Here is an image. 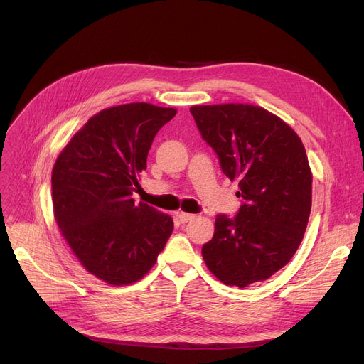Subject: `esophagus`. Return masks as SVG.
Here are the masks:
<instances>
[{"label":"esophagus","mask_w":364,"mask_h":364,"mask_svg":"<svg viewBox=\"0 0 364 364\" xmlns=\"http://www.w3.org/2000/svg\"><path fill=\"white\" fill-rule=\"evenodd\" d=\"M177 217H178V220L181 221V223H188V221H192V220H195L196 218V215L195 214H188V213H177Z\"/></svg>","instance_id":"34e87169"}]
</instances>
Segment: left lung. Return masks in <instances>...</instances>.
I'll return each instance as SVG.
<instances>
[{
    "label": "left lung",
    "instance_id": "1",
    "mask_svg": "<svg viewBox=\"0 0 364 364\" xmlns=\"http://www.w3.org/2000/svg\"><path fill=\"white\" fill-rule=\"evenodd\" d=\"M203 140L230 181H239L235 218L217 215L205 264L227 286L270 279L299 247L311 211L313 174L298 134L272 112L243 103L192 106Z\"/></svg>",
    "mask_w": 364,
    "mask_h": 364
}]
</instances>
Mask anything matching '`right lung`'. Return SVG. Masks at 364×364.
Returning <instances> with one entry per match:
<instances>
[{"instance_id": "add662e5", "label": "right lung", "mask_w": 364, "mask_h": 364, "mask_svg": "<svg viewBox=\"0 0 364 364\" xmlns=\"http://www.w3.org/2000/svg\"><path fill=\"white\" fill-rule=\"evenodd\" d=\"M177 110L150 103L103 109L57 156L53 211L60 233L84 269L97 279L129 284L144 277L166 245L174 221L144 202L140 172L156 132Z\"/></svg>"}]
</instances>
